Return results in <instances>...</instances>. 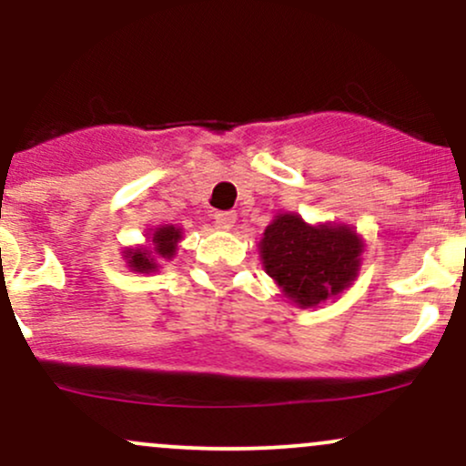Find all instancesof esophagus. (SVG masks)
I'll return each instance as SVG.
<instances>
[{"label":"esophagus","mask_w":466,"mask_h":466,"mask_svg":"<svg viewBox=\"0 0 466 466\" xmlns=\"http://www.w3.org/2000/svg\"><path fill=\"white\" fill-rule=\"evenodd\" d=\"M215 221H217V226L221 228V229H232L234 223H237V215H234V212H229V210L217 212Z\"/></svg>","instance_id":"obj_1"}]
</instances>
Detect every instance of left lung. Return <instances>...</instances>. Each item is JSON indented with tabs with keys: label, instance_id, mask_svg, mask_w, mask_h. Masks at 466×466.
<instances>
[{
	"label": "left lung",
	"instance_id": "left-lung-1",
	"mask_svg": "<svg viewBox=\"0 0 466 466\" xmlns=\"http://www.w3.org/2000/svg\"><path fill=\"white\" fill-rule=\"evenodd\" d=\"M265 271L300 309L339 296L361 265L363 240L349 226H309L300 215H278L260 238Z\"/></svg>",
	"mask_w": 466,
	"mask_h": 466
}]
</instances>
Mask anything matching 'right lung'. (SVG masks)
Instances as JSON below:
<instances>
[{
	"mask_svg": "<svg viewBox=\"0 0 466 466\" xmlns=\"http://www.w3.org/2000/svg\"><path fill=\"white\" fill-rule=\"evenodd\" d=\"M181 229L175 226H162L155 229L148 248H129L122 251V254H125V260L131 271H137V274H151V271H157L162 260L173 258L175 251H177Z\"/></svg>",
	"mask_w": 466,
	"mask_h": 466,
	"instance_id": "1",
	"label": "right lung"
}]
</instances>
